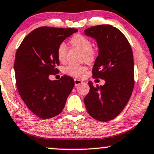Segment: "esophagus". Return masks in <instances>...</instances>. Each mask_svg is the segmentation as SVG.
<instances>
[{
  "mask_svg": "<svg viewBox=\"0 0 154 154\" xmlns=\"http://www.w3.org/2000/svg\"><path fill=\"white\" fill-rule=\"evenodd\" d=\"M82 83H83V80H80V79H74V84H75L76 86L81 84Z\"/></svg>",
  "mask_w": 154,
  "mask_h": 154,
  "instance_id": "1",
  "label": "esophagus"
}]
</instances>
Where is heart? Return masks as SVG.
I'll return each mask as SVG.
<instances>
[{"mask_svg":"<svg viewBox=\"0 0 154 154\" xmlns=\"http://www.w3.org/2000/svg\"><path fill=\"white\" fill-rule=\"evenodd\" d=\"M71 45L78 48L83 52V59H85L87 62L94 61L97 56V52L94 49L91 48V42L88 38L83 35H74L70 40ZM67 47L65 43H61L57 48V57L60 62H64L66 60ZM86 67L84 65L70 64L65 68V73L68 75L74 77H79L86 71Z\"/></svg>","mask_w":154,"mask_h":154,"instance_id":"b5f03b06","label":"heart"}]
</instances>
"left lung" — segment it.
<instances>
[{"mask_svg": "<svg viewBox=\"0 0 154 154\" xmlns=\"http://www.w3.org/2000/svg\"><path fill=\"white\" fill-rule=\"evenodd\" d=\"M96 40L98 56L92 68L94 78L105 84L94 86L88 82L89 92L84 98L87 112L94 119L109 122L117 117L130 98L134 87V62L125 35L112 25H97L84 31Z\"/></svg>", "mask_w": 154, "mask_h": 154, "instance_id": "left-lung-1", "label": "left lung"}]
</instances>
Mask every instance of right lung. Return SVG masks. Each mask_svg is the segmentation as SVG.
<instances>
[{"instance_id":"add662e5","label":"right lung","mask_w":154,"mask_h":154,"mask_svg":"<svg viewBox=\"0 0 154 154\" xmlns=\"http://www.w3.org/2000/svg\"><path fill=\"white\" fill-rule=\"evenodd\" d=\"M77 31L38 27L29 32L17 50L14 69L18 93L29 109L40 119L60 114L74 88L72 77L64 75L59 80H51L49 75L58 71V46Z\"/></svg>"}]
</instances>
